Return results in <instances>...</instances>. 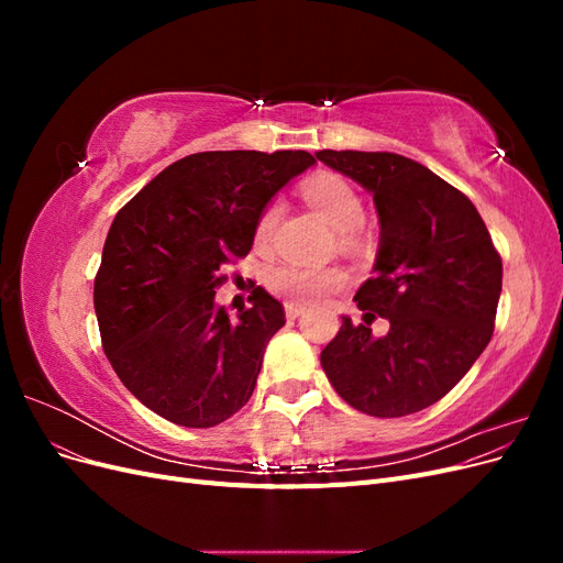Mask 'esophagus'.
<instances>
[{"mask_svg":"<svg viewBox=\"0 0 563 563\" xmlns=\"http://www.w3.org/2000/svg\"><path fill=\"white\" fill-rule=\"evenodd\" d=\"M284 312H286V319H298L305 312V305H300V302H286L284 305Z\"/></svg>","mask_w":563,"mask_h":563,"instance_id":"34e87169","label":"esophagus"}]
</instances>
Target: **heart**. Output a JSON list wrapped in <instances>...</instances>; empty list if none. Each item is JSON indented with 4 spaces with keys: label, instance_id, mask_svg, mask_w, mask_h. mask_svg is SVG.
Returning <instances> with one entry per match:
<instances>
[{
    "label": "heart",
    "instance_id": "1",
    "mask_svg": "<svg viewBox=\"0 0 563 563\" xmlns=\"http://www.w3.org/2000/svg\"><path fill=\"white\" fill-rule=\"evenodd\" d=\"M302 195L308 199L310 207L338 232H352L364 223V203L360 195H356L354 187L340 176H314L312 180L302 185ZM279 211V201H269L261 211L258 223H255V236H258L261 242L269 240V234L275 232ZM267 284L272 291L284 298L312 302L343 286L345 272L335 267L317 269L302 267L296 263H282L269 269Z\"/></svg>",
    "mask_w": 563,
    "mask_h": 563
}]
</instances>
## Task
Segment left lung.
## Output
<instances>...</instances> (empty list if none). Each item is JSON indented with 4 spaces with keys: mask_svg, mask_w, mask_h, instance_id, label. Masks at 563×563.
I'll use <instances>...</instances> for the list:
<instances>
[{
    "mask_svg": "<svg viewBox=\"0 0 563 563\" xmlns=\"http://www.w3.org/2000/svg\"><path fill=\"white\" fill-rule=\"evenodd\" d=\"M317 159L373 195L380 246L354 300L390 321L383 339L343 317L321 352L335 391L356 411L401 418L457 385L488 345L503 261L474 203L428 166L395 152L321 150ZM373 311L377 313L372 314Z\"/></svg>",
    "mask_w": 563,
    "mask_h": 563,
    "instance_id": "left-lung-1",
    "label": "left lung"
}]
</instances>
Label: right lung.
I'll return each mask as SVG.
<instances>
[{"instance_id":"right-lung-1","label":"right lung","mask_w":563,"mask_h":563,"mask_svg":"<svg viewBox=\"0 0 563 563\" xmlns=\"http://www.w3.org/2000/svg\"><path fill=\"white\" fill-rule=\"evenodd\" d=\"M312 164L305 150L197 152L114 216L93 308L114 373L150 411L213 428L251 399L284 305L258 286L230 319L216 288L249 255L267 201Z\"/></svg>"}]
</instances>
